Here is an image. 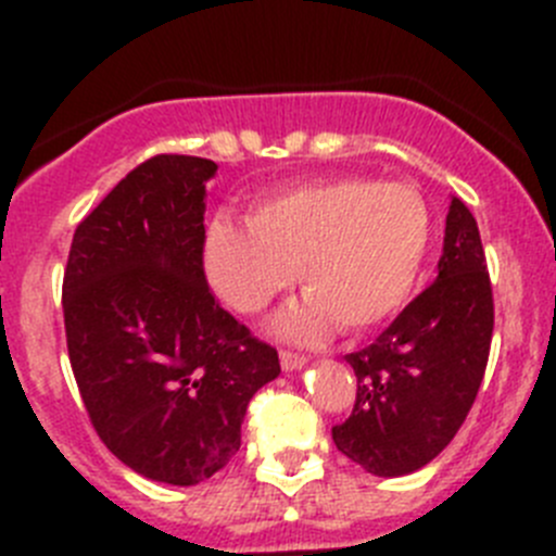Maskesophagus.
<instances>
[{
  "instance_id": "34e87169",
  "label": "esophagus",
  "mask_w": 556,
  "mask_h": 556,
  "mask_svg": "<svg viewBox=\"0 0 556 556\" xmlns=\"http://www.w3.org/2000/svg\"><path fill=\"white\" fill-rule=\"evenodd\" d=\"M279 361H282L285 371H301V368L306 366V357L295 355V352H282V355H279Z\"/></svg>"
}]
</instances>
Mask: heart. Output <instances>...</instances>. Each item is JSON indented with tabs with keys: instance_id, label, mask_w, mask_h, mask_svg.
Listing matches in <instances>:
<instances>
[{
	"instance_id": "1",
	"label": "heart",
	"mask_w": 556,
	"mask_h": 556,
	"mask_svg": "<svg viewBox=\"0 0 556 556\" xmlns=\"http://www.w3.org/2000/svg\"><path fill=\"white\" fill-rule=\"evenodd\" d=\"M430 210L401 182L328 177L263 195L247 228L215 220L204 271L228 309L257 314L299 277L306 301L279 323L285 336L339 325L366 333L401 312L430 247Z\"/></svg>"
}]
</instances>
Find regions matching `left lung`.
Masks as SVG:
<instances>
[{"label": "left lung", "mask_w": 556, "mask_h": 556, "mask_svg": "<svg viewBox=\"0 0 556 556\" xmlns=\"http://www.w3.org/2000/svg\"><path fill=\"white\" fill-rule=\"evenodd\" d=\"M492 288L479 226L452 195L439 277L371 346L346 355L357 377L336 450L368 473L408 476L444 452L468 417L492 341Z\"/></svg>", "instance_id": "left-lung-1"}]
</instances>
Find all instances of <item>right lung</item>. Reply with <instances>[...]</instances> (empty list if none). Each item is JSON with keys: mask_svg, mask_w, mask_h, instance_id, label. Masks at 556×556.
Masks as SVG:
<instances>
[{"mask_svg": "<svg viewBox=\"0 0 556 556\" xmlns=\"http://www.w3.org/2000/svg\"><path fill=\"white\" fill-rule=\"evenodd\" d=\"M215 161L155 155L77 226L64 274L70 363L93 428L134 473L193 486L242 446L247 403L279 377L204 279Z\"/></svg>", "mask_w": 556, "mask_h": 556, "instance_id": "right-lung-1", "label": "right lung"}]
</instances>
